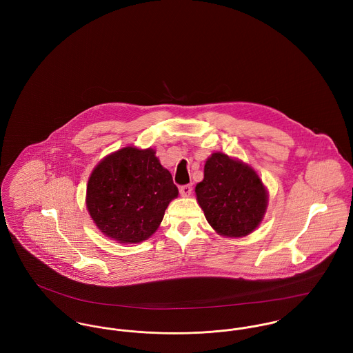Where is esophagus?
I'll use <instances>...</instances> for the list:
<instances>
[{
	"label": "esophagus",
	"instance_id": "esophagus-1",
	"mask_svg": "<svg viewBox=\"0 0 353 353\" xmlns=\"http://www.w3.org/2000/svg\"><path fill=\"white\" fill-rule=\"evenodd\" d=\"M192 190H193V188H192V185H190V183L183 185V186H181V188H179V192H181V194H182L183 197H189V196L192 194Z\"/></svg>",
	"mask_w": 353,
	"mask_h": 353
}]
</instances>
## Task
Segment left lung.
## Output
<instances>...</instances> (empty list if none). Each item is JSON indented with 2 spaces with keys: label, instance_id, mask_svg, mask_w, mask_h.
<instances>
[{
  "label": "left lung",
  "instance_id": "left-lung-1",
  "mask_svg": "<svg viewBox=\"0 0 353 353\" xmlns=\"http://www.w3.org/2000/svg\"><path fill=\"white\" fill-rule=\"evenodd\" d=\"M196 194L208 223L224 236L249 235L268 205L265 186L252 167L220 152L206 160Z\"/></svg>",
  "mask_w": 353,
  "mask_h": 353
}]
</instances>
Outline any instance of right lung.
<instances>
[{
  "instance_id": "1",
  "label": "right lung",
  "mask_w": 353,
  "mask_h": 353,
  "mask_svg": "<svg viewBox=\"0 0 353 353\" xmlns=\"http://www.w3.org/2000/svg\"><path fill=\"white\" fill-rule=\"evenodd\" d=\"M176 196L170 171L153 150L126 147L103 159L92 171L87 208L104 235L119 243H139L157 230Z\"/></svg>"
}]
</instances>
